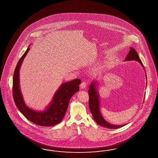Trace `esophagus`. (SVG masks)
<instances>
[{
	"label": "esophagus",
	"mask_w": 158,
	"mask_h": 158,
	"mask_svg": "<svg viewBox=\"0 0 158 158\" xmlns=\"http://www.w3.org/2000/svg\"><path fill=\"white\" fill-rule=\"evenodd\" d=\"M87 82L85 81H83L82 83H81V89H85V88H86V86H87Z\"/></svg>",
	"instance_id": "obj_1"
}]
</instances>
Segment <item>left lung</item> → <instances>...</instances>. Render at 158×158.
<instances>
[{"label":"left lung","instance_id":"obj_1","mask_svg":"<svg viewBox=\"0 0 158 158\" xmlns=\"http://www.w3.org/2000/svg\"><path fill=\"white\" fill-rule=\"evenodd\" d=\"M130 52L129 54L127 55L125 60H135L139 61L143 66V64L141 60L139 57L138 53L135 51L134 48H130ZM89 106L90 110L91 112L93 118L96 121L97 124L100 125L101 126L105 127L106 128H109L110 129H115L122 127L126 124L123 125H114L110 124L107 122L105 119L102 118L100 111V105H99V98L97 90L95 89V83H92L89 87Z\"/></svg>","mask_w":158,"mask_h":158}]
</instances>
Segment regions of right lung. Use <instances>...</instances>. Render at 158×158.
Instances as JSON below:
<instances>
[{"label": "right lung", "mask_w": 158, "mask_h": 158, "mask_svg": "<svg viewBox=\"0 0 158 158\" xmlns=\"http://www.w3.org/2000/svg\"><path fill=\"white\" fill-rule=\"evenodd\" d=\"M29 50V48L20 58L13 74L12 89L15 104L24 116L35 124L42 126L56 125L63 119L67 112L70 98L79 91L81 81L79 79H75L72 81L63 83L54 96L52 103L45 111L39 112L31 110L24 103L19 86V68Z\"/></svg>", "instance_id": "obj_1"}]
</instances>
